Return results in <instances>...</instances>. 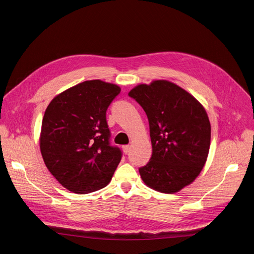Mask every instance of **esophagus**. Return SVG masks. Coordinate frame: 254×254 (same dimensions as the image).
Returning <instances> with one entry per match:
<instances>
[{
	"instance_id": "34e87169",
	"label": "esophagus",
	"mask_w": 254,
	"mask_h": 254,
	"mask_svg": "<svg viewBox=\"0 0 254 254\" xmlns=\"http://www.w3.org/2000/svg\"><path fill=\"white\" fill-rule=\"evenodd\" d=\"M129 150H130L129 145H125V146H123V151H124L125 154H127V153L129 152Z\"/></svg>"
}]
</instances>
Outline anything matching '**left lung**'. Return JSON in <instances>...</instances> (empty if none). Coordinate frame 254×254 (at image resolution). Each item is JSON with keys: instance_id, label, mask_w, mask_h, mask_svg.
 Segmentation results:
<instances>
[{"instance_id": "8db88e82", "label": "left lung", "mask_w": 254, "mask_h": 254, "mask_svg": "<svg viewBox=\"0 0 254 254\" xmlns=\"http://www.w3.org/2000/svg\"><path fill=\"white\" fill-rule=\"evenodd\" d=\"M128 96L145 110L152 157L139 169L149 188L174 193L200 173L209 155L211 124L203 106L188 91L166 80L140 84Z\"/></svg>"}]
</instances>
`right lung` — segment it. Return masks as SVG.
<instances>
[{
    "label": "right lung",
    "instance_id": "right-lung-1",
    "mask_svg": "<svg viewBox=\"0 0 254 254\" xmlns=\"http://www.w3.org/2000/svg\"><path fill=\"white\" fill-rule=\"evenodd\" d=\"M121 88L90 80L57 95L44 112L40 152L50 172L64 188L89 193L105 188L122 159L109 143L106 110Z\"/></svg>",
    "mask_w": 254,
    "mask_h": 254
}]
</instances>
